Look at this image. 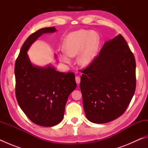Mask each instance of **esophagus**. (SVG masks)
I'll use <instances>...</instances> for the list:
<instances>
[{"mask_svg": "<svg viewBox=\"0 0 148 148\" xmlns=\"http://www.w3.org/2000/svg\"><path fill=\"white\" fill-rule=\"evenodd\" d=\"M75 79H76V84L77 85H79L80 84V77H79V76H76V78H75Z\"/></svg>", "mask_w": 148, "mask_h": 148, "instance_id": "1", "label": "esophagus"}]
</instances>
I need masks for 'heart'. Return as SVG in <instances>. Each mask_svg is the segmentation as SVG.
Wrapping results in <instances>:
<instances>
[{
	"label": "heart",
	"instance_id": "heart-1",
	"mask_svg": "<svg viewBox=\"0 0 148 148\" xmlns=\"http://www.w3.org/2000/svg\"><path fill=\"white\" fill-rule=\"evenodd\" d=\"M100 38L97 32L79 30L69 34L64 39V51L59 53L62 63L71 64V57H77V63L82 67L89 66L94 61L99 47Z\"/></svg>",
	"mask_w": 148,
	"mask_h": 148
}]
</instances>
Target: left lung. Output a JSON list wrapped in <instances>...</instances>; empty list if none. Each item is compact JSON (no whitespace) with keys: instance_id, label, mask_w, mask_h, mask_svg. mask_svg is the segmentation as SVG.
<instances>
[{"instance_id":"left-lung-1","label":"left lung","mask_w":148,"mask_h":148,"mask_svg":"<svg viewBox=\"0 0 148 148\" xmlns=\"http://www.w3.org/2000/svg\"><path fill=\"white\" fill-rule=\"evenodd\" d=\"M83 73L80 89L87 119L101 124L121 116L136 89V62L121 34L105 42Z\"/></svg>"}]
</instances>
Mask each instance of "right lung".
Masks as SVG:
<instances>
[{
	"mask_svg": "<svg viewBox=\"0 0 148 148\" xmlns=\"http://www.w3.org/2000/svg\"><path fill=\"white\" fill-rule=\"evenodd\" d=\"M56 31V27H46L30 35L15 64L17 102L32 122L43 127H53L62 121L69 96L76 87L74 73L59 72L52 64H33L27 54L41 35Z\"/></svg>",
	"mask_w": 148,
	"mask_h": 148,
	"instance_id": "add662e5",
	"label": "right lung"
}]
</instances>
